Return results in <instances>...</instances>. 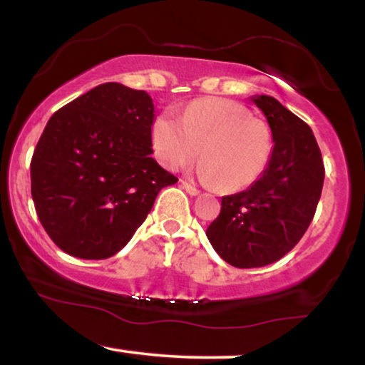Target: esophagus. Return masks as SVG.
<instances>
[{"instance_id":"esophagus-1","label":"esophagus","mask_w":365,"mask_h":365,"mask_svg":"<svg viewBox=\"0 0 365 365\" xmlns=\"http://www.w3.org/2000/svg\"><path fill=\"white\" fill-rule=\"evenodd\" d=\"M182 187H183V190L187 191V193H190L191 196H196V195L201 193L200 190H197L196 187H193V185H191L190 182H187V180H182Z\"/></svg>"}]
</instances>
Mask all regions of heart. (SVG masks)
Instances as JSON below:
<instances>
[{"label": "heart", "mask_w": 365, "mask_h": 365, "mask_svg": "<svg viewBox=\"0 0 365 365\" xmlns=\"http://www.w3.org/2000/svg\"><path fill=\"white\" fill-rule=\"evenodd\" d=\"M151 143L170 169L187 168L201 151V178L227 193L255 183L273 153L268 124L242 105L217 97L191 103L182 121L164 111L151 125Z\"/></svg>", "instance_id": "b5f03b06"}]
</instances>
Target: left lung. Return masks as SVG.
I'll return each instance as SVG.
<instances>
[{"label":"left lung","mask_w":365,"mask_h":365,"mask_svg":"<svg viewBox=\"0 0 365 365\" xmlns=\"http://www.w3.org/2000/svg\"><path fill=\"white\" fill-rule=\"evenodd\" d=\"M254 102L268 119L273 153L249 190L222 197L220 214L205 230L217 254L236 268L264 267L292 250L313 220L324 183L309 125L274 97Z\"/></svg>","instance_id":"obj_1"}]
</instances>
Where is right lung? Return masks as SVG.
<instances>
[{
	"instance_id": "1",
	"label": "right lung",
	"mask_w": 365,
	"mask_h": 365,
	"mask_svg": "<svg viewBox=\"0 0 365 365\" xmlns=\"http://www.w3.org/2000/svg\"><path fill=\"white\" fill-rule=\"evenodd\" d=\"M153 111L145 91L105 83L46 124L30 163L31 197L46 233L68 255H115L161 188L178 180L151 158Z\"/></svg>"
}]
</instances>
